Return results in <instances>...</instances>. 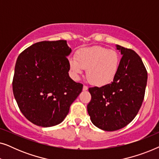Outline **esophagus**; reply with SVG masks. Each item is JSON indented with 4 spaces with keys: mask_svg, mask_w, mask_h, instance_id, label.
<instances>
[{
    "mask_svg": "<svg viewBox=\"0 0 159 159\" xmlns=\"http://www.w3.org/2000/svg\"><path fill=\"white\" fill-rule=\"evenodd\" d=\"M88 86H86V85H84V86H83V88H82V90H83L84 91H86V90H88Z\"/></svg>",
    "mask_w": 159,
    "mask_h": 159,
    "instance_id": "34e87169",
    "label": "esophagus"
}]
</instances>
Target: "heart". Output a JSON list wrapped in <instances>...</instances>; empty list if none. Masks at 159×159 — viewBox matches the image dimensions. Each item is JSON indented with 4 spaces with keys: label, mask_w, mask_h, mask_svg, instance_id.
<instances>
[{
    "label": "heart",
    "mask_w": 159,
    "mask_h": 159,
    "mask_svg": "<svg viewBox=\"0 0 159 159\" xmlns=\"http://www.w3.org/2000/svg\"><path fill=\"white\" fill-rule=\"evenodd\" d=\"M76 58L69 61V69L75 79H79L86 69L88 81L97 86L113 81L118 72L120 58L116 51L101 46L84 48L77 51Z\"/></svg>",
    "instance_id": "obj_1"
}]
</instances>
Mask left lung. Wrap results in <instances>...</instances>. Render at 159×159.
Instances as JSON below:
<instances>
[{
  "label": "left lung",
  "instance_id": "left-lung-1",
  "mask_svg": "<svg viewBox=\"0 0 159 159\" xmlns=\"http://www.w3.org/2000/svg\"><path fill=\"white\" fill-rule=\"evenodd\" d=\"M122 57L111 83L89 88L88 112L92 123L105 131H115L133 120L142 105L148 74L140 56L131 49L116 45Z\"/></svg>",
  "mask_w": 159,
  "mask_h": 159
}]
</instances>
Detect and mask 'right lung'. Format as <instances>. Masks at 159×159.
Instances as JSON below:
<instances>
[{"instance_id":"1","label":"right lung","mask_w":159,"mask_h":159,"mask_svg":"<svg viewBox=\"0 0 159 159\" xmlns=\"http://www.w3.org/2000/svg\"><path fill=\"white\" fill-rule=\"evenodd\" d=\"M66 40L42 41L25 49L17 58L13 93L24 116L40 127L61 123L83 85L69 75Z\"/></svg>"}]
</instances>
